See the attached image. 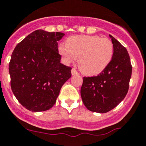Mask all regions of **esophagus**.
I'll list each match as a JSON object with an SVG mask.
<instances>
[{"label": "esophagus", "instance_id": "obj_1", "mask_svg": "<svg viewBox=\"0 0 146 146\" xmlns=\"http://www.w3.org/2000/svg\"><path fill=\"white\" fill-rule=\"evenodd\" d=\"M72 75H75V74H78V72H77V70H76L74 68H73V69H72Z\"/></svg>", "mask_w": 146, "mask_h": 146}]
</instances>
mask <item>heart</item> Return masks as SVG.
Returning a JSON list of instances; mask_svg holds the SVG:
<instances>
[{"instance_id":"1","label":"heart","mask_w":146,"mask_h":146,"mask_svg":"<svg viewBox=\"0 0 146 146\" xmlns=\"http://www.w3.org/2000/svg\"><path fill=\"white\" fill-rule=\"evenodd\" d=\"M58 50L68 64L79 57V66L87 75H96L103 72L110 64L113 55L111 41L98 36H72L67 39L66 44L59 45Z\"/></svg>"}]
</instances>
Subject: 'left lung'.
<instances>
[{
    "label": "left lung",
    "instance_id": "left-lung-1",
    "mask_svg": "<svg viewBox=\"0 0 146 146\" xmlns=\"http://www.w3.org/2000/svg\"><path fill=\"white\" fill-rule=\"evenodd\" d=\"M113 45L110 64L98 75L84 77L81 97L88 110L106 113L126 96L132 75V65L127 50L109 35Z\"/></svg>",
    "mask_w": 146,
    "mask_h": 146
}]
</instances>
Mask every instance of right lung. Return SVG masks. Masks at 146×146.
Wrapping results in <instances>:
<instances>
[{
	"mask_svg": "<svg viewBox=\"0 0 146 146\" xmlns=\"http://www.w3.org/2000/svg\"><path fill=\"white\" fill-rule=\"evenodd\" d=\"M62 33L37 29L17 44L9 62L11 88L19 102L31 111L50 109L72 68L60 62L58 41Z\"/></svg>",
	"mask_w": 146,
	"mask_h": 146,
	"instance_id": "right-lung-1",
	"label": "right lung"
}]
</instances>
